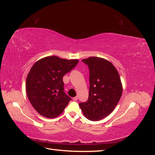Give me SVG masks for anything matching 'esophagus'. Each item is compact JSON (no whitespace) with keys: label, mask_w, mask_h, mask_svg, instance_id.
I'll list each match as a JSON object with an SVG mask.
<instances>
[{"label":"esophagus","mask_w":155,"mask_h":155,"mask_svg":"<svg viewBox=\"0 0 155 155\" xmlns=\"http://www.w3.org/2000/svg\"><path fill=\"white\" fill-rule=\"evenodd\" d=\"M73 100H74V101H77V100H78V97L77 96L74 97V98H73Z\"/></svg>","instance_id":"obj_1"}]
</instances>
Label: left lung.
<instances>
[{"mask_svg":"<svg viewBox=\"0 0 155 155\" xmlns=\"http://www.w3.org/2000/svg\"><path fill=\"white\" fill-rule=\"evenodd\" d=\"M82 61L88 66L90 88L87 101L78 105L86 118L99 121L112 112L120 101L123 91L121 79L108 61L91 57Z\"/></svg>","mask_w":155,"mask_h":155,"instance_id":"left-lung-1","label":"left lung"}]
</instances>
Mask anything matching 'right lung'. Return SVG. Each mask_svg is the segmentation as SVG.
Wrapping results in <instances>:
<instances>
[{
    "label": "right lung",
    "mask_w": 155,
    "mask_h": 155,
    "mask_svg": "<svg viewBox=\"0 0 155 155\" xmlns=\"http://www.w3.org/2000/svg\"><path fill=\"white\" fill-rule=\"evenodd\" d=\"M78 63L77 59L49 56L32 66L26 78V93L32 106L39 114L54 118L63 112L71 100L64 92L63 77Z\"/></svg>",
    "instance_id": "add662e5"
}]
</instances>
